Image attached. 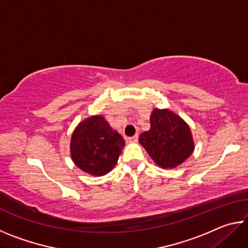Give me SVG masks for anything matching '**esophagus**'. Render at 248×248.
Listing matches in <instances>:
<instances>
[{"mask_svg": "<svg viewBox=\"0 0 248 248\" xmlns=\"http://www.w3.org/2000/svg\"><path fill=\"white\" fill-rule=\"evenodd\" d=\"M138 139H139V137H138V134H136V136L129 138L128 141L129 142H132V143H136V142H138Z\"/></svg>", "mask_w": 248, "mask_h": 248, "instance_id": "esophagus-1", "label": "esophagus"}]
</instances>
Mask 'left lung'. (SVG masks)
<instances>
[{
    "label": "left lung",
    "instance_id": "left-lung-1",
    "mask_svg": "<svg viewBox=\"0 0 248 248\" xmlns=\"http://www.w3.org/2000/svg\"><path fill=\"white\" fill-rule=\"evenodd\" d=\"M151 129L140 134L139 142L163 169H174L190 156L194 141L187 124L167 109H154Z\"/></svg>",
    "mask_w": 248,
    "mask_h": 248
}]
</instances>
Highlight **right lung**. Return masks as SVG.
Wrapping results in <instances>:
<instances>
[{"label":"right lung","instance_id":"add662e5","mask_svg":"<svg viewBox=\"0 0 248 248\" xmlns=\"http://www.w3.org/2000/svg\"><path fill=\"white\" fill-rule=\"evenodd\" d=\"M124 140L102 116H93L78 125L71 139V156L86 173L103 176L118 162Z\"/></svg>","mask_w":248,"mask_h":248}]
</instances>
